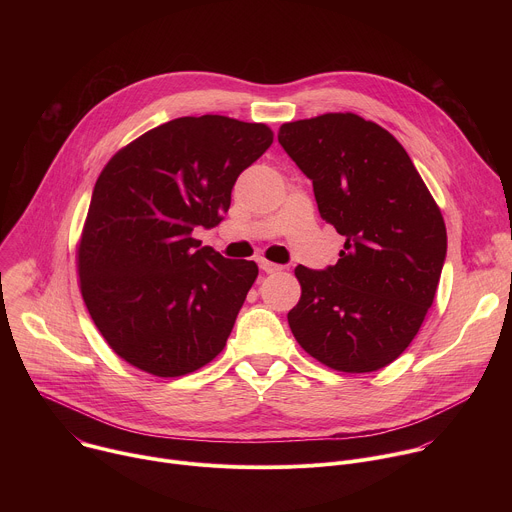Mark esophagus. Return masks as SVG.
Listing matches in <instances>:
<instances>
[{"label":"esophagus","instance_id":"obj_1","mask_svg":"<svg viewBox=\"0 0 512 512\" xmlns=\"http://www.w3.org/2000/svg\"><path fill=\"white\" fill-rule=\"evenodd\" d=\"M259 267H261L265 273H277V271L283 269L281 265H277V263H273V261H267V259H261V261H259Z\"/></svg>","mask_w":512,"mask_h":512}]
</instances>
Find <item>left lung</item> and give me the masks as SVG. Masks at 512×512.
I'll use <instances>...</instances> for the list:
<instances>
[{
  "instance_id": "8db88e82",
  "label": "left lung",
  "mask_w": 512,
  "mask_h": 512,
  "mask_svg": "<svg viewBox=\"0 0 512 512\" xmlns=\"http://www.w3.org/2000/svg\"><path fill=\"white\" fill-rule=\"evenodd\" d=\"M277 139L312 180L320 216L346 237L334 267H296L302 298L289 328L334 371H379L411 344L433 304L448 249L442 210L403 145L375 121L324 113L283 123Z\"/></svg>"
}]
</instances>
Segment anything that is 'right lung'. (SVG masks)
Here are the masks:
<instances>
[{
  "instance_id": "obj_1",
  "label": "right lung",
  "mask_w": 512,
  "mask_h": 512,
  "mask_svg": "<svg viewBox=\"0 0 512 512\" xmlns=\"http://www.w3.org/2000/svg\"><path fill=\"white\" fill-rule=\"evenodd\" d=\"M271 143L265 123L178 117L127 143L99 174L77 245L81 294L131 367L182 377L225 348L259 267L200 247L192 231L223 221L239 174Z\"/></svg>"
}]
</instances>
